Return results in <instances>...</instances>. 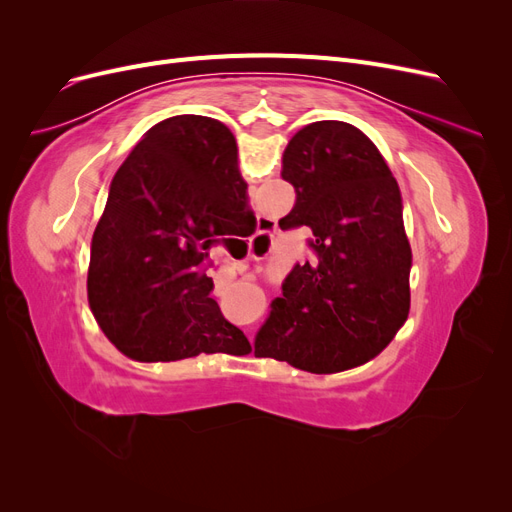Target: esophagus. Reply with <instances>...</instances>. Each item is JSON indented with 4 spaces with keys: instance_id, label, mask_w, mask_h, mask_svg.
Instances as JSON below:
<instances>
[{
    "instance_id": "34e87169",
    "label": "esophagus",
    "mask_w": 512,
    "mask_h": 512,
    "mask_svg": "<svg viewBox=\"0 0 512 512\" xmlns=\"http://www.w3.org/2000/svg\"><path fill=\"white\" fill-rule=\"evenodd\" d=\"M273 232H275V226H273L271 222H267V220L260 222V230L256 232V235H254L252 241H250L252 258L260 260V258H265V256L271 252V247H273ZM250 339H252V337H250Z\"/></svg>"
}]
</instances>
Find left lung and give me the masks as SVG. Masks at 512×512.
<instances>
[{
  "instance_id": "left-lung-1",
  "label": "left lung",
  "mask_w": 512,
  "mask_h": 512,
  "mask_svg": "<svg viewBox=\"0 0 512 512\" xmlns=\"http://www.w3.org/2000/svg\"><path fill=\"white\" fill-rule=\"evenodd\" d=\"M282 177L297 200L280 228L305 226L309 256L271 301L254 354L312 374L367 363L410 312L412 252L397 181L376 145L344 121L294 134Z\"/></svg>"
}]
</instances>
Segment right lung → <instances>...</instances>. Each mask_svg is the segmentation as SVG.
Segmentation results:
<instances>
[{
	"mask_svg": "<svg viewBox=\"0 0 512 512\" xmlns=\"http://www.w3.org/2000/svg\"><path fill=\"white\" fill-rule=\"evenodd\" d=\"M245 190L235 136L203 115L156 123L119 166L91 239L87 297L130 359L250 352L207 275L211 245L254 222Z\"/></svg>",
	"mask_w": 512,
	"mask_h": 512,
	"instance_id": "add662e5",
	"label": "right lung"
}]
</instances>
